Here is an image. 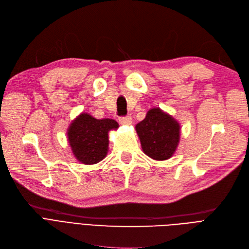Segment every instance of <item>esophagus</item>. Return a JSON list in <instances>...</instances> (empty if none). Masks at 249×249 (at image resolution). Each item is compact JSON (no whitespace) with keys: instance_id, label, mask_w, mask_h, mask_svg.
Segmentation results:
<instances>
[{"instance_id":"1","label":"esophagus","mask_w":249,"mask_h":249,"mask_svg":"<svg viewBox=\"0 0 249 249\" xmlns=\"http://www.w3.org/2000/svg\"><path fill=\"white\" fill-rule=\"evenodd\" d=\"M118 122H120V124L123 125H129L133 123V120L131 116H122V117H120Z\"/></svg>"}]
</instances>
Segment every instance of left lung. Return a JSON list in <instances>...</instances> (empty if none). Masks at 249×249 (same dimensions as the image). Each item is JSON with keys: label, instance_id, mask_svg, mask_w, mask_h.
Wrapping results in <instances>:
<instances>
[{"label": "left lung", "instance_id": "obj_1", "mask_svg": "<svg viewBox=\"0 0 249 249\" xmlns=\"http://www.w3.org/2000/svg\"><path fill=\"white\" fill-rule=\"evenodd\" d=\"M136 131L144 153L155 160L169 159L179 143V124L160 108L150 109Z\"/></svg>", "mask_w": 249, "mask_h": 249}]
</instances>
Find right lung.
I'll return each mask as SVG.
<instances>
[{"label": "right lung", "mask_w": 249, "mask_h": 249, "mask_svg": "<svg viewBox=\"0 0 249 249\" xmlns=\"http://www.w3.org/2000/svg\"><path fill=\"white\" fill-rule=\"evenodd\" d=\"M118 127L110 118L96 120L88 113L80 114L71 124L68 138L73 154L83 164H96L108 151V132Z\"/></svg>", "instance_id": "1"}]
</instances>
